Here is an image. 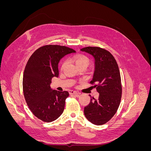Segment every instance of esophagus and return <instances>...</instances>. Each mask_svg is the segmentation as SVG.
<instances>
[{"label": "esophagus", "instance_id": "1", "mask_svg": "<svg viewBox=\"0 0 151 151\" xmlns=\"http://www.w3.org/2000/svg\"><path fill=\"white\" fill-rule=\"evenodd\" d=\"M69 93H70V94H75V95L77 96H79V94H80L79 92H77V91H74V90L69 91Z\"/></svg>", "mask_w": 151, "mask_h": 151}]
</instances>
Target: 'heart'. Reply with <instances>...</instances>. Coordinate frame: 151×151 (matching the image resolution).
Here are the masks:
<instances>
[{
	"instance_id": "heart-1",
	"label": "heart",
	"mask_w": 151,
	"mask_h": 151,
	"mask_svg": "<svg viewBox=\"0 0 151 151\" xmlns=\"http://www.w3.org/2000/svg\"><path fill=\"white\" fill-rule=\"evenodd\" d=\"M73 60L75 62L76 66H79L81 65H88L89 63L88 58L84 55H75L73 58ZM66 65V62L64 61L62 62L61 65V69H63V68L65 67Z\"/></svg>"
}]
</instances>
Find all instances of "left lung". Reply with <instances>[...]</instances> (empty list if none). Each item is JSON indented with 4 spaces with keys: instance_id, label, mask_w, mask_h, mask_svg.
Here are the masks:
<instances>
[{
    "instance_id": "left-lung-1",
    "label": "left lung",
    "mask_w": 151,
    "mask_h": 151,
    "mask_svg": "<svg viewBox=\"0 0 151 151\" xmlns=\"http://www.w3.org/2000/svg\"><path fill=\"white\" fill-rule=\"evenodd\" d=\"M82 52L93 55L95 70L90 84L94 85L99 96L98 99L91 97V101L84 107V115L90 122L101 125L115 115L120 104L122 88L118 65L112 54L97 47H87Z\"/></svg>"
}]
</instances>
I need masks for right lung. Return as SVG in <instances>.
<instances>
[{
  "instance_id": "add662e5",
  "label": "right lung",
  "mask_w": 151,
  "mask_h": 151,
  "mask_svg": "<svg viewBox=\"0 0 151 151\" xmlns=\"http://www.w3.org/2000/svg\"><path fill=\"white\" fill-rule=\"evenodd\" d=\"M74 50L60 45H45L31 55L22 79V89L27 104L33 115L44 122H52L60 116L65 108L68 91L52 90V79L58 76V64Z\"/></svg>"
}]
</instances>
